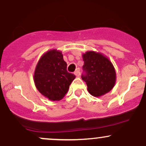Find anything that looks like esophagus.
Wrapping results in <instances>:
<instances>
[{"label": "esophagus", "mask_w": 146, "mask_h": 146, "mask_svg": "<svg viewBox=\"0 0 146 146\" xmlns=\"http://www.w3.org/2000/svg\"><path fill=\"white\" fill-rule=\"evenodd\" d=\"M74 74L76 75V76H80V70L79 69H78V70H76V71H75V73H74Z\"/></svg>", "instance_id": "1"}]
</instances>
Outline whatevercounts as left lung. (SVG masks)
<instances>
[{
    "instance_id": "1",
    "label": "left lung",
    "mask_w": 146,
    "mask_h": 146,
    "mask_svg": "<svg viewBox=\"0 0 146 146\" xmlns=\"http://www.w3.org/2000/svg\"><path fill=\"white\" fill-rule=\"evenodd\" d=\"M84 64L82 79L90 95L100 97L108 93L115 86L116 72L113 64L100 53L87 51L82 55Z\"/></svg>"
}]
</instances>
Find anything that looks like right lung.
<instances>
[{
  "label": "right lung",
  "mask_w": 146,
  "mask_h": 146,
  "mask_svg": "<svg viewBox=\"0 0 146 146\" xmlns=\"http://www.w3.org/2000/svg\"><path fill=\"white\" fill-rule=\"evenodd\" d=\"M67 64L61 51L50 50L39 60L34 72V83L38 91L52 101H59L67 93L75 75L66 70Z\"/></svg>",
  "instance_id": "obj_1"
}]
</instances>
